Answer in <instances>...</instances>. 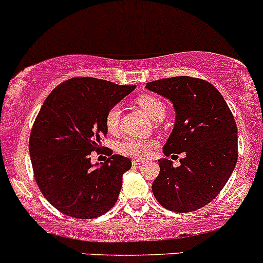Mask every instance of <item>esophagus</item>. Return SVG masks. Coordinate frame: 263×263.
<instances>
[{
    "instance_id": "34e87169",
    "label": "esophagus",
    "mask_w": 263,
    "mask_h": 263,
    "mask_svg": "<svg viewBox=\"0 0 263 263\" xmlns=\"http://www.w3.org/2000/svg\"><path fill=\"white\" fill-rule=\"evenodd\" d=\"M142 164H144V161L139 160V159H134V160H132V165L134 166H140L142 165Z\"/></svg>"
}]
</instances>
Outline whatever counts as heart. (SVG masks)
<instances>
[{"mask_svg":"<svg viewBox=\"0 0 263 263\" xmlns=\"http://www.w3.org/2000/svg\"><path fill=\"white\" fill-rule=\"evenodd\" d=\"M137 105L150 117L153 121L160 122L165 117V105L159 98L150 94H142L136 99ZM105 127L109 134H116L119 129L121 123V109L117 105H113L105 113ZM156 145V141L140 137H127L118 144V153L129 158H145L150 150Z\"/></svg>","mask_w":263,"mask_h":263,"instance_id":"1","label":"heart"}]
</instances>
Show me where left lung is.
Masks as SVG:
<instances>
[{
    "label": "left lung",
    "instance_id": "obj_1",
    "mask_svg": "<svg viewBox=\"0 0 263 263\" xmlns=\"http://www.w3.org/2000/svg\"><path fill=\"white\" fill-rule=\"evenodd\" d=\"M146 87L171 99L176 109L164 154L185 153L179 166L159 160L154 196L174 213L198 210L219 195L237 164L238 129L232 110L219 90L202 79L176 76L147 82Z\"/></svg>",
    "mask_w": 263,
    "mask_h": 263
}]
</instances>
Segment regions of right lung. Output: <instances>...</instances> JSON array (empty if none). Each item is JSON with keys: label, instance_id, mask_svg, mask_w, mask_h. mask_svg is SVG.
<instances>
[{"label": "right lung", "instance_id": "1", "mask_svg": "<svg viewBox=\"0 0 263 263\" xmlns=\"http://www.w3.org/2000/svg\"><path fill=\"white\" fill-rule=\"evenodd\" d=\"M135 87L72 78L44 100L31 128L29 151L39 190L62 214L94 219L116 205L131 160L107 148L109 158L95 168L90 155L100 153V141L107 136L105 113Z\"/></svg>", "mask_w": 263, "mask_h": 263}]
</instances>
